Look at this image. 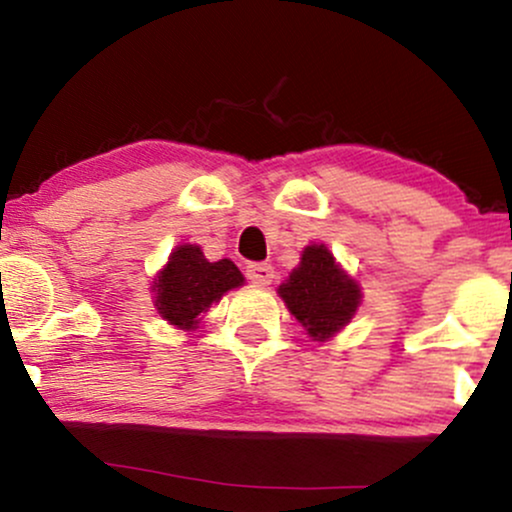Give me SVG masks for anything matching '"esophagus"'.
Here are the masks:
<instances>
[{
  "mask_svg": "<svg viewBox=\"0 0 512 512\" xmlns=\"http://www.w3.org/2000/svg\"><path fill=\"white\" fill-rule=\"evenodd\" d=\"M248 279L257 286H269L274 281V269L269 264H250Z\"/></svg>",
  "mask_w": 512,
  "mask_h": 512,
  "instance_id": "34e87169",
  "label": "esophagus"
}]
</instances>
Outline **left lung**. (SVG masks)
Wrapping results in <instances>:
<instances>
[{
  "label": "left lung",
  "instance_id": "obj_1",
  "mask_svg": "<svg viewBox=\"0 0 512 512\" xmlns=\"http://www.w3.org/2000/svg\"><path fill=\"white\" fill-rule=\"evenodd\" d=\"M276 293L315 342L342 332L363 298L358 281L344 272L325 243L305 245L298 267Z\"/></svg>",
  "mask_w": 512,
  "mask_h": 512
}]
</instances>
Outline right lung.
<instances>
[{"label": "right lung", "mask_w": 512, "mask_h": 512, "mask_svg": "<svg viewBox=\"0 0 512 512\" xmlns=\"http://www.w3.org/2000/svg\"><path fill=\"white\" fill-rule=\"evenodd\" d=\"M245 284V276L228 257L209 262L199 245L182 243L170 252L168 262L156 274L154 308L168 325L178 330H197L202 315L209 313L223 293Z\"/></svg>", "instance_id": "obj_1"}]
</instances>
